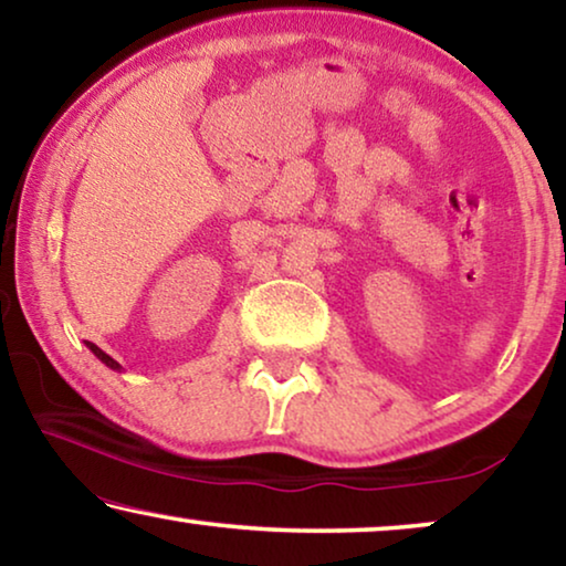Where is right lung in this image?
<instances>
[{
	"mask_svg": "<svg viewBox=\"0 0 566 566\" xmlns=\"http://www.w3.org/2000/svg\"><path fill=\"white\" fill-rule=\"evenodd\" d=\"M87 347H90V350H92V353H95V355H97V358H99V360H103V363H105V366H107V368H113V370H120V363H118V360H113V358H111V355H107V353H103V350H99V347H97L95 343H87Z\"/></svg>",
	"mask_w": 566,
	"mask_h": 566,
	"instance_id": "add662e5",
	"label": "right lung"
}]
</instances>
